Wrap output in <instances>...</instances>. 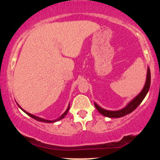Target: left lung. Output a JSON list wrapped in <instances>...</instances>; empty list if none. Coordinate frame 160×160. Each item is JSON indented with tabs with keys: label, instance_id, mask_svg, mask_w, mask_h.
<instances>
[{
	"label": "left lung",
	"instance_id": "8db88e82",
	"mask_svg": "<svg viewBox=\"0 0 160 160\" xmlns=\"http://www.w3.org/2000/svg\"><path fill=\"white\" fill-rule=\"evenodd\" d=\"M150 84H151V73H150L149 68L148 67L146 83L143 89H142L141 92H140L136 97H135L130 102H129L128 105H127L124 108L119 109V110H117V111H108V110H106V109L101 108V107L98 106L96 102H95V108L98 111V112L101 113L102 115H103L104 117H107L109 118H120L122 117H124V116L129 114V113L132 112V111L141 103V102L143 101V99L146 97V95H147L148 90H149Z\"/></svg>",
	"mask_w": 160,
	"mask_h": 160
}]
</instances>
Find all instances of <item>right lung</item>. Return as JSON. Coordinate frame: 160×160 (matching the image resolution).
Returning a JSON list of instances; mask_svg holds the SVG:
<instances>
[{"label": "right lung", "instance_id": "right-lung-1", "mask_svg": "<svg viewBox=\"0 0 160 160\" xmlns=\"http://www.w3.org/2000/svg\"><path fill=\"white\" fill-rule=\"evenodd\" d=\"M17 106H18L19 107V108L21 109V110H22L24 112H25V113H27V114L28 115V116H30V117H32V119H36V120H37V121H38V122H47V123H54V122H58V121H59V120H61L62 119H63V118H64L65 116L67 115V113H68V111H69V108H70V104L68 105V108H67V109H66V111H65L64 113H62V115L60 116V117L59 118H58V119H54V120H47V119H43V118H41V117H36V116H34V115H32V114H31V113H28V112H27V111H25V110H24V109L22 108V107L19 106V105L17 103Z\"/></svg>", "mask_w": 160, "mask_h": 160}]
</instances>
